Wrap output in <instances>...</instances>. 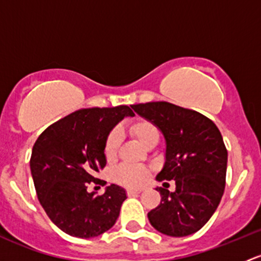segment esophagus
I'll return each instance as SVG.
<instances>
[{"instance_id":"34e87169","label":"esophagus","mask_w":261,"mask_h":261,"mask_svg":"<svg viewBox=\"0 0 261 261\" xmlns=\"http://www.w3.org/2000/svg\"><path fill=\"white\" fill-rule=\"evenodd\" d=\"M141 192V189H127L126 191V193H127V196H135V194H139Z\"/></svg>"}]
</instances>
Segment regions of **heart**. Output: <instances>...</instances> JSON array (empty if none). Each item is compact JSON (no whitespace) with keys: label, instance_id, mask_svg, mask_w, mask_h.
I'll return each instance as SVG.
<instances>
[{"label":"heart","instance_id":"obj_1","mask_svg":"<svg viewBox=\"0 0 261 261\" xmlns=\"http://www.w3.org/2000/svg\"><path fill=\"white\" fill-rule=\"evenodd\" d=\"M128 131L131 135L140 141L144 146L158 143L160 139L159 127L152 121L146 118H136L128 125ZM122 141V134L118 127H114L106 136L103 144V154L107 160L115 159ZM114 179L118 184L128 187V188H138L144 186L149 179V172L146 168L141 165L122 164L114 170Z\"/></svg>","mask_w":261,"mask_h":261}]
</instances>
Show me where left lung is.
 <instances>
[{
    "mask_svg": "<svg viewBox=\"0 0 261 261\" xmlns=\"http://www.w3.org/2000/svg\"><path fill=\"white\" fill-rule=\"evenodd\" d=\"M152 121L167 140L165 164L158 180H174L175 191L159 187L158 207L147 213L155 230L181 238L201 230L222 198L227 149L212 120L165 101L131 106Z\"/></svg>",
    "mask_w": 261,
    "mask_h": 261,
    "instance_id": "obj_1",
    "label": "left lung"
}]
</instances>
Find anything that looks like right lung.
<instances>
[{"mask_svg":"<svg viewBox=\"0 0 261 261\" xmlns=\"http://www.w3.org/2000/svg\"><path fill=\"white\" fill-rule=\"evenodd\" d=\"M128 106L82 109L46 127L33 146L30 169L44 211L62 231L82 239L96 238L115 225L126 192L111 184L103 194L89 193L88 184L106 167L103 144Z\"/></svg>","mask_w":261,"mask_h":261,"instance_id":"1","label":"right lung"}]
</instances>
